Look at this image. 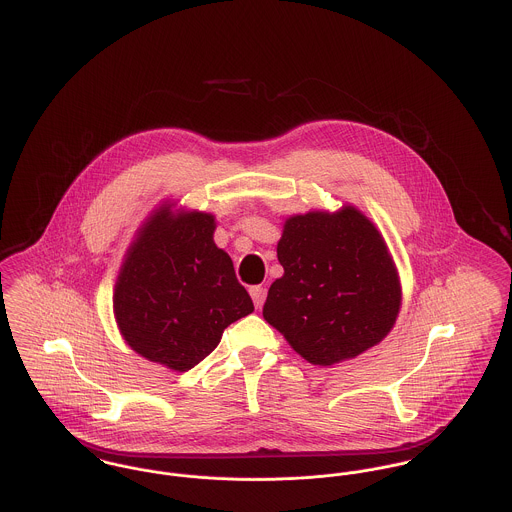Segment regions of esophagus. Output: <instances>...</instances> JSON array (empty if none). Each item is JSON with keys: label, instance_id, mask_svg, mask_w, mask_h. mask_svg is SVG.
Instances as JSON below:
<instances>
[{"label": "esophagus", "instance_id": "1", "mask_svg": "<svg viewBox=\"0 0 512 512\" xmlns=\"http://www.w3.org/2000/svg\"><path fill=\"white\" fill-rule=\"evenodd\" d=\"M250 295H252V299H254V305H256V307H262L264 297H266V290H264L262 286H252V288H250Z\"/></svg>", "mask_w": 512, "mask_h": 512}]
</instances>
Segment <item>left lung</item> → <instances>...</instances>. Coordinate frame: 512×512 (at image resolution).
<instances>
[{"label": "left lung", "instance_id": "1", "mask_svg": "<svg viewBox=\"0 0 512 512\" xmlns=\"http://www.w3.org/2000/svg\"><path fill=\"white\" fill-rule=\"evenodd\" d=\"M284 276L264 303V319L311 365L355 359L396 323L402 288L376 226L347 205L284 222L278 242Z\"/></svg>", "mask_w": 512, "mask_h": 512}]
</instances>
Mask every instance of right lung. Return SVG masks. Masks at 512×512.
I'll use <instances>...</instances> for the list:
<instances>
[{
    "mask_svg": "<svg viewBox=\"0 0 512 512\" xmlns=\"http://www.w3.org/2000/svg\"><path fill=\"white\" fill-rule=\"evenodd\" d=\"M215 217L161 205L138 230L114 290L124 341L147 361L185 372L254 311L230 256L213 240Z\"/></svg>",
    "mask_w": 512,
    "mask_h": 512,
    "instance_id": "add662e5",
    "label": "right lung"
}]
</instances>
